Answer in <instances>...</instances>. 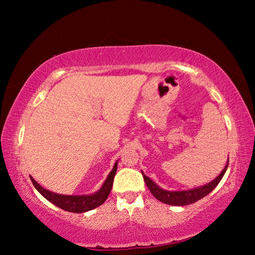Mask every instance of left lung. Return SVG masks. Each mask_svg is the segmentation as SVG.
I'll return each instance as SVG.
<instances>
[{"label": "left lung", "instance_id": "8db88e82", "mask_svg": "<svg viewBox=\"0 0 255 255\" xmlns=\"http://www.w3.org/2000/svg\"><path fill=\"white\" fill-rule=\"evenodd\" d=\"M227 166L228 163L226 164V166L224 167V170L221 172V174L211 181V182L202 185V187L199 188L183 190V191H167V190H163L162 188H159L154 181L150 180L148 176H146L143 172H141V174H143L144 181L146 185H147V188L149 189V191L152 192V195L156 198L157 200L171 206H187L200 200L201 198L206 197L208 193L213 191L216 188V185L221 182L222 178L227 170Z\"/></svg>", "mask_w": 255, "mask_h": 255}]
</instances>
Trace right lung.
<instances>
[{"mask_svg":"<svg viewBox=\"0 0 255 255\" xmlns=\"http://www.w3.org/2000/svg\"><path fill=\"white\" fill-rule=\"evenodd\" d=\"M117 166L118 161L115 163L114 169H112L109 175H108V178L105 181V183L102 184L101 189L98 192L90 196L58 195V193L51 192L49 190L42 188L39 183L34 181L32 176H30V179H31V182L34 185V188L40 192V195L45 197L48 201L53 202L55 206L59 207L60 209L71 211V213H85V211L97 208V207L102 205L107 200V198L111 191L112 184H114V178L116 175V172H117Z\"/></svg>","mask_w":255,"mask_h":255,"instance_id":"obj_1","label":"right lung"}]
</instances>
